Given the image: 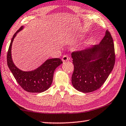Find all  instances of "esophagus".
<instances>
[{
  "label": "esophagus",
  "mask_w": 126,
  "mask_h": 126,
  "mask_svg": "<svg viewBox=\"0 0 126 126\" xmlns=\"http://www.w3.org/2000/svg\"><path fill=\"white\" fill-rule=\"evenodd\" d=\"M69 57H67V55H64V56L62 57V60L63 62H65L66 61H69Z\"/></svg>",
  "instance_id": "esophagus-1"
}]
</instances>
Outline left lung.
I'll list each match as a JSON object with an SVG mask.
<instances>
[{
  "instance_id": "8db88e82",
  "label": "left lung",
  "mask_w": 126,
  "mask_h": 126,
  "mask_svg": "<svg viewBox=\"0 0 126 126\" xmlns=\"http://www.w3.org/2000/svg\"><path fill=\"white\" fill-rule=\"evenodd\" d=\"M74 64L72 83L83 93L97 90L105 82L112 71L115 63L114 43L110 33L99 44L71 54Z\"/></svg>"
}]
</instances>
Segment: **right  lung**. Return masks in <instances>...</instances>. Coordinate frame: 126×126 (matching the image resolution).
I'll list each match as a JSON object with an SVG mask.
<instances>
[{
    "instance_id": "obj_1",
    "label": "right lung",
    "mask_w": 126,
    "mask_h": 126,
    "mask_svg": "<svg viewBox=\"0 0 126 126\" xmlns=\"http://www.w3.org/2000/svg\"><path fill=\"white\" fill-rule=\"evenodd\" d=\"M24 28L21 27L12 38L7 54L8 66L16 82L24 90L31 93L43 92L50 87L55 69L63 62L59 58L48 59L33 71H23L19 69L13 61L12 47L17 33Z\"/></svg>"
}]
</instances>
